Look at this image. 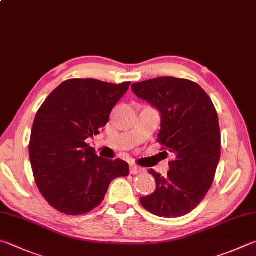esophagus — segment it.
I'll list each match as a JSON object with an SVG mask.
<instances>
[{"label":"esophagus","instance_id":"esophagus-1","mask_svg":"<svg viewBox=\"0 0 256 256\" xmlns=\"http://www.w3.org/2000/svg\"><path fill=\"white\" fill-rule=\"evenodd\" d=\"M130 172H131V174H140L142 172V169L140 168V166L131 164L130 166Z\"/></svg>","mask_w":256,"mask_h":256}]
</instances>
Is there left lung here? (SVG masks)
Masks as SVG:
<instances>
[{"mask_svg": "<svg viewBox=\"0 0 256 256\" xmlns=\"http://www.w3.org/2000/svg\"><path fill=\"white\" fill-rule=\"evenodd\" d=\"M132 90L160 112L158 141L166 156L170 152L174 156L166 176L148 170L156 188L140 198L141 205L159 217L187 215L205 198L220 159L215 106L198 84L180 78L159 77L136 82Z\"/></svg>", "mask_w": 256, "mask_h": 256, "instance_id": "left-lung-1", "label": "left lung"}]
</instances>
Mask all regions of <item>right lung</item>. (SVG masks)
Instances as JSON below:
<instances>
[{
  "mask_svg": "<svg viewBox=\"0 0 256 256\" xmlns=\"http://www.w3.org/2000/svg\"><path fill=\"white\" fill-rule=\"evenodd\" d=\"M92 78L68 80L46 98L34 118L29 143L36 184L51 207L82 215L104 200L112 181L128 176V164L98 156L86 140L108 123L130 87Z\"/></svg>",
  "mask_w": 256,
  "mask_h": 256,
  "instance_id": "add662e5",
  "label": "right lung"
}]
</instances>
